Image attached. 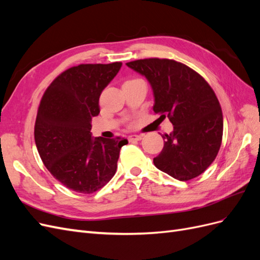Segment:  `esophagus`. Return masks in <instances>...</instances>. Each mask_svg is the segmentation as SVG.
I'll return each mask as SVG.
<instances>
[{
	"label": "esophagus",
	"mask_w": 260,
	"mask_h": 260,
	"mask_svg": "<svg viewBox=\"0 0 260 260\" xmlns=\"http://www.w3.org/2000/svg\"><path fill=\"white\" fill-rule=\"evenodd\" d=\"M142 138H143L142 135H131L129 136V141L130 142H135V141H141Z\"/></svg>",
	"instance_id": "obj_1"
}]
</instances>
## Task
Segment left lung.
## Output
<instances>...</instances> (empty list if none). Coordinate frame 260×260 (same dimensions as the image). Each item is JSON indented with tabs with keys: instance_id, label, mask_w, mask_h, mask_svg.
<instances>
[{
	"instance_id": "left-lung-1",
	"label": "left lung",
	"mask_w": 260,
	"mask_h": 260,
	"mask_svg": "<svg viewBox=\"0 0 260 260\" xmlns=\"http://www.w3.org/2000/svg\"><path fill=\"white\" fill-rule=\"evenodd\" d=\"M151 83L153 111L174 124L162 136V151L154 165L180 181L202 175L215 160L222 141L223 117L214 90L195 70L168 58H145L127 62Z\"/></svg>"
}]
</instances>
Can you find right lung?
I'll return each instance as SVG.
<instances>
[{
  "instance_id": "add662e5",
  "label": "right lung",
  "mask_w": 260,
  "mask_h": 260,
  "mask_svg": "<svg viewBox=\"0 0 260 260\" xmlns=\"http://www.w3.org/2000/svg\"><path fill=\"white\" fill-rule=\"evenodd\" d=\"M120 61L81 64L57 76L38 108L35 141L51 175L77 193L91 194L116 174L127 139H93L91 120L100 114L102 91L119 72Z\"/></svg>"
}]
</instances>
